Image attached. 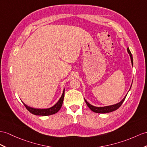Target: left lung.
Listing matches in <instances>:
<instances>
[{"instance_id": "1", "label": "left lung", "mask_w": 147, "mask_h": 147, "mask_svg": "<svg viewBox=\"0 0 147 147\" xmlns=\"http://www.w3.org/2000/svg\"><path fill=\"white\" fill-rule=\"evenodd\" d=\"M127 52H128V53H129L130 57V59H131V64H132V66H133V63H134V62H133V57H132V55H131V53L130 51V49L128 47L127 48ZM131 85H132V84H131ZM131 87L130 88V90L131 88ZM127 94H128V93H127ZM127 95L124 96V98L122 100H121L120 102L116 103V104L112 105H109V106H105V107H95V106L91 105L90 103H89L87 100H86L85 98H84V100L85 101V103H87V106L88 107V108L90 109L92 111H93L94 112L98 113H109V112H113V111H115V110H116L119 109V107L121 105V104H122L123 102H124L125 99L127 96Z\"/></svg>"}]
</instances>
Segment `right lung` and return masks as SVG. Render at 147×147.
<instances>
[{
  "instance_id": "add662e5",
  "label": "right lung",
  "mask_w": 147,
  "mask_h": 147,
  "mask_svg": "<svg viewBox=\"0 0 147 147\" xmlns=\"http://www.w3.org/2000/svg\"><path fill=\"white\" fill-rule=\"evenodd\" d=\"M65 89H63V94L61 96V97L60 98L59 100V101L57 102L55 104L50 107V108L48 109H34V108H32L30 107L27 106L26 104L24 103V105L25 107H26V109L29 111V112L34 114V115H42V116H48V115H53V114H55L57 113L59 111V110L61 109L63 101V98H64V94H65Z\"/></svg>"
}]
</instances>
